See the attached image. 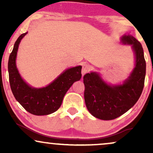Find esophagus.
Segmentation results:
<instances>
[{"label":"esophagus","mask_w":153,"mask_h":153,"mask_svg":"<svg viewBox=\"0 0 153 153\" xmlns=\"http://www.w3.org/2000/svg\"><path fill=\"white\" fill-rule=\"evenodd\" d=\"M89 71H90V66H89L88 64H86V63H83V64L82 65V71H81L82 76H83L85 73H87Z\"/></svg>","instance_id":"obj_1"}]
</instances>
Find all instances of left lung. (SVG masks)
Instances as JSON below:
<instances>
[{
    "label": "left lung",
    "mask_w": 153,
    "mask_h": 153,
    "mask_svg": "<svg viewBox=\"0 0 153 153\" xmlns=\"http://www.w3.org/2000/svg\"><path fill=\"white\" fill-rule=\"evenodd\" d=\"M121 42L131 45L135 54L134 68L123 84L108 85L95 72L83 76L88 110L102 120L114 119L130 109L140 99L145 84L146 62L142 45L129 34L124 35Z\"/></svg>",
    "instance_id": "obj_1"
}]
</instances>
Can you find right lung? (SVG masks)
<instances>
[{"label":"right lung","mask_w":153,"mask_h":153,"mask_svg":"<svg viewBox=\"0 0 153 153\" xmlns=\"http://www.w3.org/2000/svg\"><path fill=\"white\" fill-rule=\"evenodd\" d=\"M27 32L17 39L8 63L9 82L16 101L29 113L36 116L48 115L60 107L63 98L73 82L81 78V66L69 68L46 87L35 88L22 78L16 65L17 51L21 40Z\"/></svg>","instance_id":"1"}]
</instances>
